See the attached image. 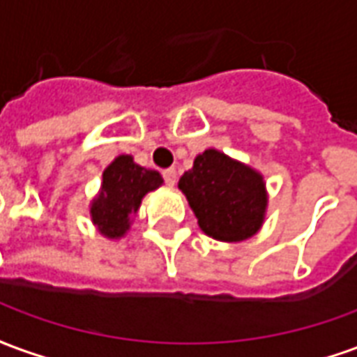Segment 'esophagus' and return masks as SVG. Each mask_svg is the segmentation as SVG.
<instances>
[{"label": "esophagus", "instance_id": "34e87169", "mask_svg": "<svg viewBox=\"0 0 357 357\" xmlns=\"http://www.w3.org/2000/svg\"><path fill=\"white\" fill-rule=\"evenodd\" d=\"M162 176L164 181H166V185H176V181H178V172H176V168H166V170L162 172Z\"/></svg>", "mask_w": 357, "mask_h": 357}]
</instances>
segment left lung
<instances>
[{
  "label": "left lung",
  "instance_id": "left-lung-1",
  "mask_svg": "<svg viewBox=\"0 0 357 357\" xmlns=\"http://www.w3.org/2000/svg\"><path fill=\"white\" fill-rule=\"evenodd\" d=\"M178 187L199 227L212 239L239 243L262 229L268 191L262 174L248 164L218 149H206L179 178Z\"/></svg>",
  "mask_w": 357,
  "mask_h": 357
}]
</instances>
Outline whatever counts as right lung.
<instances>
[{
	"label": "right lung",
	"mask_w": 357,
	"mask_h": 357,
	"mask_svg": "<svg viewBox=\"0 0 357 357\" xmlns=\"http://www.w3.org/2000/svg\"><path fill=\"white\" fill-rule=\"evenodd\" d=\"M156 170L133 162L132 155H120L102 172L99 193L89 202L91 222L107 239H122L132 227L143 197L162 185Z\"/></svg>",
	"instance_id": "add662e5"
}]
</instances>
